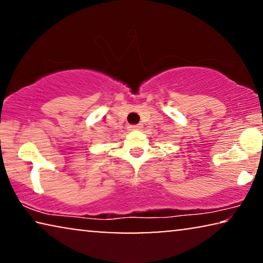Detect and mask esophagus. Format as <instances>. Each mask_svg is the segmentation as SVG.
Instances as JSON below:
<instances>
[{"mask_svg":"<svg viewBox=\"0 0 263 263\" xmlns=\"http://www.w3.org/2000/svg\"><path fill=\"white\" fill-rule=\"evenodd\" d=\"M142 128L141 124H135V125H129V130H140Z\"/></svg>","mask_w":263,"mask_h":263,"instance_id":"1","label":"esophagus"}]
</instances>
